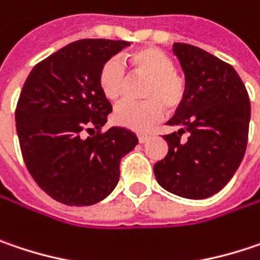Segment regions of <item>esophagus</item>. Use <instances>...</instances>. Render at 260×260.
I'll list each match as a JSON object with an SVG mask.
<instances>
[{
	"label": "esophagus",
	"instance_id": "34e87169",
	"mask_svg": "<svg viewBox=\"0 0 260 260\" xmlns=\"http://www.w3.org/2000/svg\"><path fill=\"white\" fill-rule=\"evenodd\" d=\"M138 139H139L140 143H145L146 140L149 139V136H148V135H145V133H139V135H138Z\"/></svg>",
	"mask_w": 260,
	"mask_h": 260
}]
</instances>
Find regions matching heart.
Wrapping results in <instances>:
<instances>
[{
  "label": "heart",
  "mask_w": 260,
  "mask_h": 260,
  "mask_svg": "<svg viewBox=\"0 0 260 260\" xmlns=\"http://www.w3.org/2000/svg\"><path fill=\"white\" fill-rule=\"evenodd\" d=\"M135 77L146 78L142 87V102H125L114 111L117 124L133 130H145L155 124L169 111H177L188 99V83L175 71L173 59L157 47H142L127 54ZM98 83L103 96L111 102H118L125 94L127 77L117 59L106 60L99 71Z\"/></svg>",
  "instance_id": "b5f03b06"
}]
</instances>
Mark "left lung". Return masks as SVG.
I'll return each instance as SVG.
<instances>
[{"instance_id": "obj_1", "label": "left lung", "mask_w": 260, "mask_h": 260, "mask_svg": "<svg viewBox=\"0 0 260 260\" xmlns=\"http://www.w3.org/2000/svg\"><path fill=\"white\" fill-rule=\"evenodd\" d=\"M173 47L188 83V99L169 121L180 128L164 135L169 152L154 164V173L169 192L201 200L219 192L243 161L250 99L230 63L191 44Z\"/></svg>"}]
</instances>
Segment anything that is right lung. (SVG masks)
<instances>
[{
	"label": "right lung",
	"instance_id": "add662e5",
	"mask_svg": "<svg viewBox=\"0 0 260 260\" xmlns=\"http://www.w3.org/2000/svg\"><path fill=\"white\" fill-rule=\"evenodd\" d=\"M127 41L80 40L34 66L16 105L23 161L38 186L66 206H91L112 192L121 158L136 145L124 127L103 132L112 106L98 83Z\"/></svg>",
	"mask_w": 260,
	"mask_h": 260
}]
</instances>
